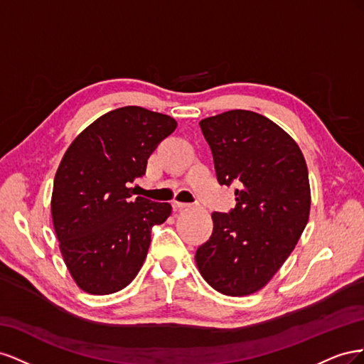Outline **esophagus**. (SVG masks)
Masks as SVG:
<instances>
[{"instance_id":"34e87169","label":"esophagus","mask_w":364,"mask_h":364,"mask_svg":"<svg viewBox=\"0 0 364 364\" xmlns=\"http://www.w3.org/2000/svg\"><path fill=\"white\" fill-rule=\"evenodd\" d=\"M190 203H183V202H173V209L174 211H181L183 208H188Z\"/></svg>"}]
</instances>
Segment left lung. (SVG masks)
Listing matches in <instances>:
<instances>
[{
  "label": "left lung",
  "mask_w": 364,
  "mask_h": 364,
  "mask_svg": "<svg viewBox=\"0 0 364 364\" xmlns=\"http://www.w3.org/2000/svg\"><path fill=\"white\" fill-rule=\"evenodd\" d=\"M220 185L235 183V208L213 213L214 229L196 252L203 279L226 296L266 285L293 252L310 215L308 170L299 146L257 112L200 121Z\"/></svg>",
  "instance_id": "1"
}]
</instances>
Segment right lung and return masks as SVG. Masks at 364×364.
Returning a JSON list of instances; mask_svg holds the SVG:
<instances>
[{
    "mask_svg": "<svg viewBox=\"0 0 364 364\" xmlns=\"http://www.w3.org/2000/svg\"><path fill=\"white\" fill-rule=\"evenodd\" d=\"M176 119L139 106L97 118L77 136L56 171L53 225L71 277L91 294L129 285L147 257L151 228L171 214L170 203L134 197L147 159L171 135Z\"/></svg>",
    "mask_w": 364,
    "mask_h": 364,
    "instance_id": "obj_1",
    "label": "right lung"
}]
</instances>
